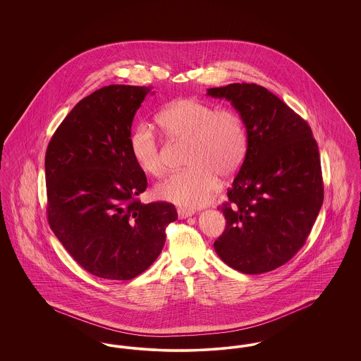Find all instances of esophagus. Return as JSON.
Wrapping results in <instances>:
<instances>
[{
    "mask_svg": "<svg viewBox=\"0 0 361 361\" xmlns=\"http://www.w3.org/2000/svg\"><path fill=\"white\" fill-rule=\"evenodd\" d=\"M177 214H178V218H180V219H187L189 216H192L195 212L190 211V209H187V208H178Z\"/></svg>",
    "mask_w": 361,
    "mask_h": 361,
    "instance_id": "esophagus-1",
    "label": "esophagus"
}]
</instances>
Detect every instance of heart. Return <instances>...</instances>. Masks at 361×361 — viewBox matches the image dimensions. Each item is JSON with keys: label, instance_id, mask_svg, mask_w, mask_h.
Instances as JSON below:
<instances>
[{"label": "heart", "instance_id": "1", "mask_svg": "<svg viewBox=\"0 0 361 361\" xmlns=\"http://www.w3.org/2000/svg\"><path fill=\"white\" fill-rule=\"evenodd\" d=\"M155 121L166 137L188 143L184 159L188 168L158 184L155 196L188 208L206 206L218 190V176L231 177L245 159L247 135L240 114L184 97L166 104ZM130 150L143 172L153 177L165 173L162 150L149 124L142 123L133 130Z\"/></svg>", "mask_w": 361, "mask_h": 361}]
</instances>
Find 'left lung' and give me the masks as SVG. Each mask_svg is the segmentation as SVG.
Masks as SVG:
<instances>
[{
	"instance_id": "left-lung-1",
	"label": "left lung",
	"mask_w": 361,
	"mask_h": 361,
	"mask_svg": "<svg viewBox=\"0 0 361 361\" xmlns=\"http://www.w3.org/2000/svg\"><path fill=\"white\" fill-rule=\"evenodd\" d=\"M207 96L230 102L247 135L214 249L242 274L274 271L305 245L324 203L318 145L309 124L264 86L230 84Z\"/></svg>"
}]
</instances>
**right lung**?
I'll list each match as a JSON object with an SVG mask.
<instances>
[{
	"instance_id": "obj_1",
	"label": "right lung",
	"mask_w": 361,
	"mask_h": 361,
	"mask_svg": "<svg viewBox=\"0 0 361 361\" xmlns=\"http://www.w3.org/2000/svg\"><path fill=\"white\" fill-rule=\"evenodd\" d=\"M152 86L109 85L77 104L49 143L47 216L56 238L89 274L131 280L145 272L177 219L171 203L142 204L146 174L134 161V116Z\"/></svg>"
}]
</instances>
